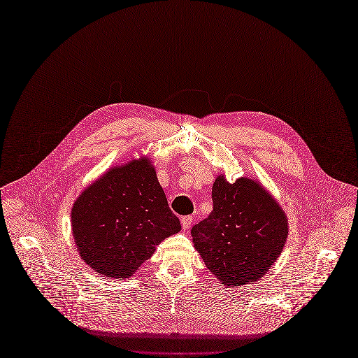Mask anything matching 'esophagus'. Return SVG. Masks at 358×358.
Listing matches in <instances>:
<instances>
[{
	"mask_svg": "<svg viewBox=\"0 0 358 358\" xmlns=\"http://www.w3.org/2000/svg\"><path fill=\"white\" fill-rule=\"evenodd\" d=\"M192 221H193V218H192L190 215H186V217H182V218H180V222H182V228H183V231H187V229L190 228Z\"/></svg>",
	"mask_w": 358,
	"mask_h": 358,
	"instance_id": "esophagus-1",
	"label": "esophagus"
}]
</instances>
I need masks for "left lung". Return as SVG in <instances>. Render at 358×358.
Segmentation results:
<instances>
[{
  "instance_id": "obj_1",
  "label": "left lung",
  "mask_w": 358,
  "mask_h": 358,
  "mask_svg": "<svg viewBox=\"0 0 358 358\" xmlns=\"http://www.w3.org/2000/svg\"><path fill=\"white\" fill-rule=\"evenodd\" d=\"M211 197V214L192 228L196 250L221 284L257 281L282 252L288 236L285 211L250 178L229 183L225 175H218Z\"/></svg>"
}]
</instances>
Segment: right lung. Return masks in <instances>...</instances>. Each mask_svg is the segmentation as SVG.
Segmentation results:
<instances>
[{
	"mask_svg": "<svg viewBox=\"0 0 358 358\" xmlns=\"http://www.w3.org/2000/svg\"><path fill=\"white\" fill-rule=\"evenodd\" d=\"M151 158L112 166L88 185L71 208L81 259L103 277H131L165 238L180 231Z\"/></svg>",
	"mask_w": 358,
	"mask_h": 358,
	"instance_id": "1",
	"label": "right lung"
}]
</instances>
